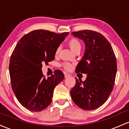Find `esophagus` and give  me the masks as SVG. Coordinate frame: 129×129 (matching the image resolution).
Here are the masks:
<instances>
[{"label":"esophagus","instance_id":"obj_1","mask_svg":"<svg viewBox=\"0 0 129 129\" xmlns=\"http://www.w3.org/2000/svg\"><path fill=\"white\" fill-rule=\"evenodd\" d=\"M64 76H65V78H69V77L70 76V75L69 74H67V73H65V75H64Z\"/></svg>","mask_w":129,"mask_h":129}]
</instances>
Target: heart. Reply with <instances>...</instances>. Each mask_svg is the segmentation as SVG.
Returning a JSON list of instances; mask_svg holds the SVG:
<instances>
[{"instance_id": "1", "label": "heart", "mask_w": 129, "mask_h": 129, "mask_svg": "<svg viewBox=\"0 0 129 129\" xmlns=\"http://www.w3.org/2000/svg\"><path fill=\"white\" fill-rule=\"evenodd\" d=\"M67 45L69 46V47L70 48V50H72L73 52L76 53L77 52H79L80 50L81 49V43L78 39L75 38H70L69 41H67ZM60 47H57L56 48L55 51V54L56 57H57L59 56L60 53ZM62 67L67 71H70L72 70L73 69V64L70 63L66 62L63 63L62 65Z\"/></svg>"}]
</instances>
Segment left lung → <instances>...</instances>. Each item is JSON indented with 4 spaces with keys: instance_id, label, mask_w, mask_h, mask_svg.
<instances>
[{
    "instance_id": "1",
    "label": "left lung",
    "mask_w": 129,
    "mask_h": 129,
    "mask_svg": "<svg viewBox=\"0 0 129 129\" xmlns=\"http://www.w3.org/2000/svg\"><path fill=\"white\" fill-rule=\"evenodd\" d=\"M85 45L82 59L76 73L86 74V79H76L70 91L72 100L78 107L92 110L101 107L110 96L117 72L116 59L112 45L103 35L92 30L72 33Z\"/></svg>"
}]
</instances>
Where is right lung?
<instances>
[{"label":"right lung","mask_w":129,"mask_h":129,"mask_svg":"<svg viewBox=\"0 0 129 129\" xmlns=\"http://www.w3.org/2000/svg\"><path fill=\"white\" fill-rule=\"evenodd\" d=\"M69 33L57 34L37 29L24 35L10 60L9 72L11 87L23 107L32 112H40L51 104L54 89L64 79L59 70L45 78L42 63L52 61L55 51Z\"/></svg>","instance_id":"add662e5"}]
</instances>
